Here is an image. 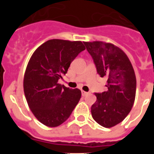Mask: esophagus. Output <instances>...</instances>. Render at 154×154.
<instances>
[{"instance_id":"esophagus-1","label":"esophagus","mask_w":154,"mask_h":154,"mask_svg":"<svg viewBox=\"0 0 154 154\" xmlns=\"http://www.w3.org/2000/svg\"><path fill=\"white\" fill-rule=\"evenodd\" d=\"M81 92H82V96H86L87 94L89 93V92H85V91H84V90H82Z\"/></svg>"}]
</instances>
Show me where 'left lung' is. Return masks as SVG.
Masks as SVG:
<instances>
[{
  "mask_svg": "<svg viewBox=\"0 0 154 154\" xmlns=\"http://www.w3.org/2000/svg\"><path fill=\"white\" fill-rule=\"evenodd\" d=\"M84 45L98 74L107 78V91L95 93L92 118L103 127H112L126 117L134 103L137 79L133 65L124 51L113 44L84 42Z\"/></svg>",
  "mask_w": 154,
  "mask_h": 154,
  "instance_id": "8db88e82",
  "label": "left lung"
}]
</instances>
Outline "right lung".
<instances>
[{"label":"right lung","instance_id":"1","mask_svg":"<svg viewBox=\"0 0 154 154\" xmlns=\"http://www.w3.org/2000/svg\"><path fill=\"white\" fill-rule=\"evenodd\" d=\"M85 47L79 41L51 39L31 55L24 76V92L30 109L37 119L56 127L70 116L82 92L58 82L67 73L71 62Z\"/></svg>","mask_w":154,"mask_h":154}]
</instances>
